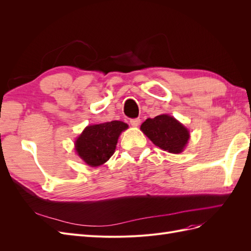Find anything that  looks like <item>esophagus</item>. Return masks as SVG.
I'll return each mask as SVG.
<instances>
[{
	"label": "esophagus",
	"instance_id": "34e87169",
	"mask_svg": "<svg viewBox=\"0 0 251 251\" xmlns=\"http://www.w3.org/2000/svg\"><path fill=\"white\" fill-rule=\"evenodd\" d=\"M130 124L132 126H138L140 125V119L139 118H134L130 120Z\"/></svg>",
	"mask_w": 251,
	"mask_h": 251
}]
</instances>
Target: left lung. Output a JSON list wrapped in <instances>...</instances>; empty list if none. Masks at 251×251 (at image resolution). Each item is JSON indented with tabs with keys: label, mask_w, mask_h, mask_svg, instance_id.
<instances>
[{
	"label": "left lung",
	"mask_w": 251,
	"mask_h": 251,
	"mask_svg": "<svg viewBox=\"0 0 251 251\" xmlns=\"http://www.w3.org/2000/svg\"><path fill=\"white\" fill-rule=\"evenodd\" d=\"M140 130L156 147L173 154L181 153L189 139L187 128L168 114L148 118L141 125Z\"/></svg>",
	"instance_id": "left-lung-1"
}]
</instances>
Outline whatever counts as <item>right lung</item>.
I'll list each match as a JSON object with an SVG mask.
<instances>
[{"label":"right lung","instance_id":"right-lung-1","mask_svg":"<svg viewBox=\"0 0 251 251\" xmlns=\"http://www.w3.org/2000/svg\"><path fill=\"white\" fill-rule=\"evenodd\" d=\"M127 127L118 120L88 126L75 141V151L88 165L100 166L114 154L119 135Z\"/></svg>","mask_w":251,"mask_h":251}]
</instances>
